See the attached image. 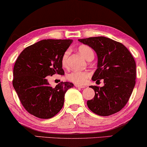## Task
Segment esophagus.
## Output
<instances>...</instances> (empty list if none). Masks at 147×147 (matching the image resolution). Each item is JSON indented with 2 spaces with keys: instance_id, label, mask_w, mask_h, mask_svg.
Returning a JSON list of instances; mask_svg holds the SVG:
<instances>
[{
  "instance_id": "34e87169",
  "label": "esophagus",
  "mask_w": 147,
  "mask_h": 147,
  "mask_svg": "<svg viewBox=\"0 0 147 147\" xmlns=\"http://www.w3.org/2000/svg\"><path fill=\"white\" fill-rule=\"evenodd\" d=\"M75 86L76 88H85L84 86H82V85H79V84H75Z\"/></svg>"
}]
</instances>
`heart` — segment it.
I'll return each mask as SVG.
<instances>
[{
  "instance_id": "1",
  "label": "heart",
  "mask_w": 147,
  "mask_h": 147,
  "mask_svg": "<svg viewBox=\"0 0 147 147\" xmlns=\"http://www.w3.org/2000/svg\"><path fill=\"white\" fill-rule=\"evenodd\" d=\"M78 51L85 58V59L89 61L94 57V53L92 49L88 45H82L78 47ZM69 52L67 51L63 55L61 58V64L63 67H67L68 57ZM90 77V73L87 71H74L67 75V78L70 81L77 84H83L86 82Z\"/></svg>"
}]
</instances>
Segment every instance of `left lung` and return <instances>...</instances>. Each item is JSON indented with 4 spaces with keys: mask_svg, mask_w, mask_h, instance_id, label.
I'll list each match as a JSON object with an SVG mask.
<instances>
[{
    "mask_svg": "<svg viewBox=\"0 0 147 147\" xmlns=\"http://www.w3.org/2000/svg\"><path fill=\"white\" fill-rule=\"evenodd\" d=\"M94 50L97 69L92 80H104L102 87L90 86L95 96L87 106L96 114L108 116L119 111L127 103L135 85L136 64L122 43L104 36L78 39Z\"/></svg>",
    "mask_w": 147,
    "mask_h": 147,
    "instance_id": "left-lung-1",
    "label": "left lung"
}]
</instances>
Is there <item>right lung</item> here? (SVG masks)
Here are the masks:
<instances>
[{
  "instance_id": "right-lung-1",
  "label": "right lung",
  "mask_w": 147,
  "mask_h": 147,
  "mask_svg": "<svg viewBox=\"0 0 147 147\" xmlns=\"http://www.w3.org/2000/svg\"><path fill=\"white\" fill-rule=\"evenodd\" d=\"M73 39H43L26 47L14 64L12 84L27 111L41 119L59 112L73 83L61 82L53 88L46 76L63 75L61 58Z\"/></svg>"
}]
</instances>
